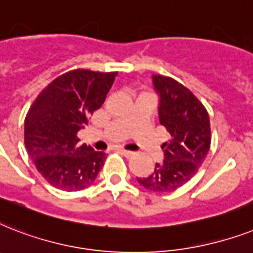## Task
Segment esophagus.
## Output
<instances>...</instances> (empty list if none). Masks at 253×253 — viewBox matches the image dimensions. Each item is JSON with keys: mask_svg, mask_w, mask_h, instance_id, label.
I'll use <instances>...</instances> for the list:
<instances>
[{"mask_svg": "<svg viewBox=\"0 0 253 253\" xmlns=\"http://www.w3.org/2000/svg\"><path fill=\"white\" fill-rule=\"evenodd\" d=\"M121 153V154L124 155V157H126V158H130V157H132L133 154H134V153H133V151H129V150H124V149H120V150H119Z\"/></svg>", "mask_w": 253, "mask_h": 253, "instance_id": "1", "label": "esophagus"}]
</instances>
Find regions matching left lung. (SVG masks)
<instances>
[{
	"instance_id": "8db88e82",
	"label": "left lung",
	"mask_w": 253,
	"mask_h": 253,
	"mask_svg": "<svg viewBox=\"0 0 253 253\" xmlns=\"http://www.w3.org/2000/svg\"><path fill=\"white\" fill-rule=\"evenodd\" d=\"M153 84L159 95V123L169 132V141L162 145L163 162L137 181L147 191L163 193L195 176L209 153L211 133L207 108L189 88L165 76H153Z\"/></svg>"
}]
</instances>
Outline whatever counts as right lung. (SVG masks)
<instances>
[{"mask_svg":"<svg viewBox=\"0 0 253 253\" xmlns=\"http://www.w3.org/2000/svg\"><path fill=\"white\" fill-rule=\"evenodd\" d=\"M117 72L76 69L57 77L38 95L24 119V145L36 169L66 192L90 187L107 155L81 145L78 130L104 103Z\"/></svg>","mask_w":253,"mask_h":253,"instance_id":"obj_1","label":"right lung"}]
</instances>
